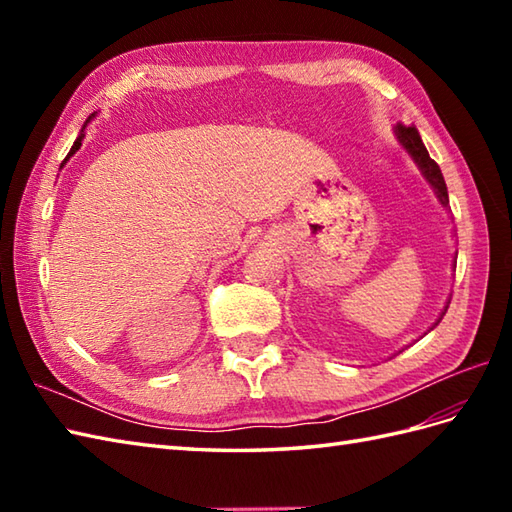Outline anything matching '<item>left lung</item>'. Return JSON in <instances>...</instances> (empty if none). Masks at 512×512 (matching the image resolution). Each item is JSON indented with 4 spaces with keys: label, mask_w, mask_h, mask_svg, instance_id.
<instances>
[{
    "label": "left lung",
    "mask_w": 512,
    "mask_h": 512,
    "mask_svg": "<svg viewBox=\"0 0 512 512\" xmlns=\"http://www.w3.org/2000/svg\"><path fill=\"white\" fill-rule=\"evenodd\" d=\"M394 134H396V140L400 143V147L407 151V154L411 156L413 162H416V167L420 169L422 178L429 182V187L433 189V193H436L438 202L444 206V209H449V191H447V184H444L442 171H440V167L436 165V160H431L429 151H427V147H424L422 138H420V134H418V129L413 127V125H396V127H394ZM455 259H458V253H455L453 262H455ZM449 303H451V299H447V306H444V310L440 312V317L436 319V323H433L427 332H431V330L436 328V325L442 321L444 314H447ZM427 332H424V334H427ZM420 339H422V336H420ZM400 352H402V350H400Z\"/></svg>",
    "instance_id": "8db88e82"
}]
</instances>
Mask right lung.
<instances>
[{"mask_svg":"<svg viewBox=\"0 0 512 512\" xmlns=\"http://www.w3.org/2000/svg\"><path fill=\"white\" fill-rule=\"evenodd\" d=\"M92 118H94V114L88 118V121H85V125H83V129H81V132H79V136H76V140H74V145H72V149H70V154L68 156H65V160H63V165H65V162H68L70 160V156H74L76 154V151H79L81 149V143H83V138H85V127H88V123L92 121Z\"/></svg>","mask_w":512,"mask_h":512,"instance_id":"right-lung-1","label":"right lung"}]
</instances>
